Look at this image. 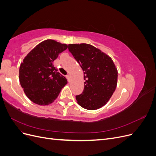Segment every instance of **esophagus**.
<instances>
[{"mask_svg":"<svg viewBox=\"0 0 156 156\" xmlns=\"http://www.w3.org/2000/svg\"><path fill=\"white\" fill-rule=\"evenodd\" d=\"M66 78H67V79H68V81H69V79H70V76H69V75H66Z\"/></svg>","mask_w":156,"mask_h":156,"instance_id":"1","label":"esophagus"}]
</instances>
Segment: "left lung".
Instances as JSON below:
<instances>
[{"label":"left lung","mask_w":156,"mask_h":156,"mask_svg":"<svg viewBox=\"0 0 156 156\" xmlns=\"http://www.w3.org/2000/svg\"><path fill=\"white\" fill-rule=\"evenodd\" d=\"M68 49L84 73L83 92L76 96L77 103L88 110L104 106L117 85L118 71L110 56L87 44H69Z\"/></svg>","instance_id":"1"}]
</instances>
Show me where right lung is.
<instances>
[{"label": "right lung", "instance_id": "1", "mask_svg": "<svg viewBox=\"0 0 156 156\" xmlns=\"http://www.w3.org/2000/svg\"><path fill=\"white\" fill-rule=\"evenodd\" d=\"M68 45L46 40L30 51L20 67V82L26 96L33 103L48 105L53 103L67 79L58 72L53 62Z\"/></svg>", "mask_w": 156, "mask_h": 156}]
</instances>
